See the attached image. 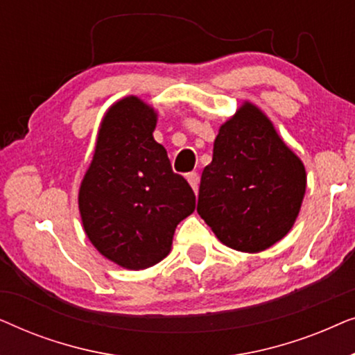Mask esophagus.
<instances>
[{
  "label": "esophagus",
  "mask_w": 355,
  "mask_h": 355,
  "mask_svg": "<svg viewBox=\"0 0 355 355\" xmlns=\"http://www.w3.org/2000/svg\"><path fill=\"white\" fill-rule=\"evenodd\" d=\"M187 181H189V184H191V186H192L193 192L197 193V191H198V174H197V173H189V174H187Z\"/></svg>",
  "instance_id": "1"
}]
</instances>
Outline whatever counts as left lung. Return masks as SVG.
I'll use <instances>...</instances> for the list:
<instances>
[{
	"instance_id": "obj_1",
	"label": "left lung",
	"mask_w": 355,
	"mask_h": 355,
	"mask_svg": "<svg viewBox=\"0 0 355 355\" xmlns=\"http://www.w3.org/2000/svg\"><path fill=\"white\" fill-rule=\"evenodd\" d=\"M305 169L273 124L245 103L221 125L198 189L197 211L231 249L260 252L288 234L305 193Z\"/></svg>"
}]
</instances>
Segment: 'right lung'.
Segmentation results:
<instances>
[{
	"label": "right lung",
	"instance_id": "1",
	"mask_svg": "<svg viewBox=\"0 0 355 355\" xmlns=\"http://www.w3.org/2000/svg\"><path fill=\"white\" fill-rule=\"evenodd\" d=\"M157 114L135 96L111 106L82 181L79 210L100 254L129 270L169 254L176 226L196 210V193L155 142Z\"/></svg>",
	"mask_w": 355,
	"mask_h": 355
}]
</instances>
